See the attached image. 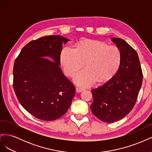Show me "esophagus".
Segmentation results:
<instances>
[{"instance_id": "1", "label": "esophagus", "mask_w": 152, "mask_h": 152, "mask_svg": "<svg viewBox=\"0 0 152 152\" xmlns=\"http://www.w3.org/2000/svg\"><path fill=\"white\" fill-rule=\"evenodd\" d=\"M84 89L83 88H82V87H76V91L77 92V93H79V92H81L82 91H84Z\"/></svg>"}]
</instances>
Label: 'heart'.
I'll use <instances>...</instances> for the list:
<instances>
[{
	"label": "heart",
	"instance_id": "1",
	"mask_svg": "<svg viewBox=\"0 0 152 152\" xmlns=\"http://www.w3.org/2000/svg\"><path fill=\"white\" fill-rule=\"evenodd\" d=\"M122 54L115 45H108L103 42L85 40L76 48H64L60 54V63L65 74L73 77L83 66L74 78L75 83L89 86L96 80L107 81L115 74L121 65Z\"/></svg>",
	"mask_w": 152,
	"mask_h": 152
}]
</instances>
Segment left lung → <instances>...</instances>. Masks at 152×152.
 Masks as SVG:
<instances>
[{
  "label": "left lung",
  "instance_id": "8db88e82",
  "mask_svg": "<svg viewBox=\"0 0 152 152\" xmlns=\"http://www.w3.org/2000/svg\"><path fill=\"white\" fill-rule=\"evenodd\" d=\"M122 54L118 71L106 83L92 89V113L105 122H117L134 107L142 85V73L138 55L125 40L113 38Z\"/></svg>",
  "mask_w": 152,
  "mask_h": 152
}]
</instances>
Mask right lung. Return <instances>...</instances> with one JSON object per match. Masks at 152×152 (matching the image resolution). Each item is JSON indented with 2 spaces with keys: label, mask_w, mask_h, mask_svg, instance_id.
<instances>
[{
  "label": "right lung",
  "mask_w": 152,
  "mask_h": 152,
  "mask_svg": "<svg viewBox=\"0 0 152 152\" xmlns=\"http://www.w3.org/2000/svg\"><path fill=\"white\" fill-rule=\"evenodd\" d=\"M68 41L60 35L31 40L21 49L14 64L16 97L27 112L40 120L50 121L63 116L75 96L74 85L59 66L63 43Z\"/></svg>",
  "instance_id": "1"
}]
</instances>
